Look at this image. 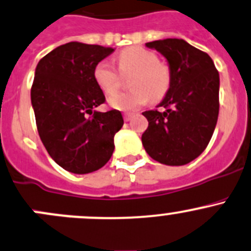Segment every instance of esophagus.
Wrapping results in <instances>:
<instances>
[{
    "mask_svg": "<svg viewBox=\"0 0 251 251\" xmlns=\"http://www.w3.org/2000/svg\"><path fill=\"white\" fill-rule=\"evenodd\" d=\"M132 118H133V114H131V113L124 114V120H125V121H130Z\"/></svg>",
    "mask_w": 251,
    "mask_h": 251,
    "instance_id": "obj_1",
    "label": "esophagus"
}]
</instances>
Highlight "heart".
<instances>
[{
    "label": "heart",
    "mask_w": 251,
    "mask_h": 251,
    "mask_svg": "<svg viewBox=\"0 0 251 251\" xmlns=\"http://www.w3.org/2000/svg\"><path fill=\"white\" fill-rule=\"evenodd\" d=\"M119 70L123 75L133 76L130 79L131 91L121 92L109 99V104L118 110L130 111L152 101H160L172 87V70L159 61L157 53L141 46H132L121 51L118 56ZM97 86L106 96L119 89L121 76L110 61L101 60L93 71Z\"/></svg>",
    "instance_id": "heart-1"
}]
</instances>
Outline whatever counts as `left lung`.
Listing matches in <instances>:
<instances>
[{"mask_svg":"<svg viewBox=\"0 0 251 251\" xmlns=\"http://www.w3.org/2000/svg\"><path fill=\"white\" fill-rule=\"evenodd\" d=\"M168 60L172 87L162 103L163 111L142 113L148 120L142 135L146 152L165 165H184L205 151L220 111V75L212 58L182 39L146 44Z\"/></svg>","mask_w":251,"mask_h":251,"instance_id":"1","label":"left lung"}]
</instances>
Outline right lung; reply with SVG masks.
Wrapping results in <instances>:
<instances>
[{
	"label": "right lung",
	"instance_id": "1",
	"mask_svg": "<svg viewBox=\"0 0 251 251\" xmlns=\"http://www.w3.org/2000/svg\"><path fill=\"white\" fill-rule=\"evenodd\" d=\"M113 51L71 41L44 56L35 69L30 98L39 136L50 157L75 174L104 167L124 125L119 110L93 111L105 101L94 67Z\"/></svg>",
	"mask_w": 251,
	"mask_h": 251
}]
</instances>
